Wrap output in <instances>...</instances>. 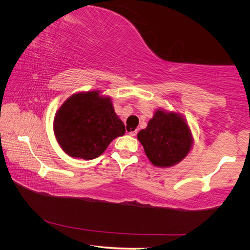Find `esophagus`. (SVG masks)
<instances>
[{"instance_id": "34e87169", "label": "esophagus", "mask_w": 250, "mask_h": 250, "mask_svg": "<svg viewBox=\"0 0 250 250\" xmlns=\"http://www.w3.org/2000/svg\"><path fill=\"white\" fill-rule=\"evenodd\" d=\"M127 133L129 134L130 137H135V135H137V133H138V130L137 129H133V130L129 129V130H127Z\"/></svg>"}]
</instances>
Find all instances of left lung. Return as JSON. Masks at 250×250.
<instances>
[{
  "label": "left lung",
  "instance_id": "8db88e82",
  "mask_svg": "<svg viewBox=\"0 0 250 250\" xmlns=\"http://www.w3.org/2000/svg\"><path fill=\"white\" fill-rule=\"evenodd\" d=\"M149 161L158 168L177 165L190 153L193 135L187 120L175 111L158 108L147 127L138 133Z\"/></svg>",
  "mask_w": 250,
  "mask_h": 250
}]
</instances>
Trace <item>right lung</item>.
I'll use <instances>...</instances> for the list:
<instances>
[{"mask_svg":"<svg viewBox=\"0 0 250 250\" xmlns=\"http://www.w3.org/2000/svg\"><path fill=\"white\" fill-rule=\"evenodd\" d=\"M53 129L67 155L86 161L100 156L111 141L125 134L111 98L98 89L67 98L55 113Z\"/></svg>","mask_w":250,"mask_h":250,"instance_id":"1","label":"right lung"}]
</instances>
